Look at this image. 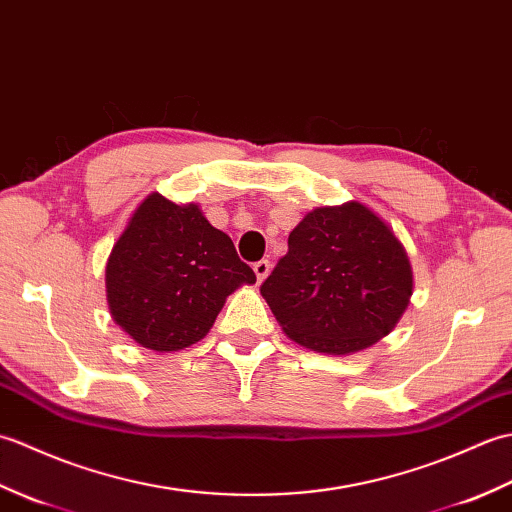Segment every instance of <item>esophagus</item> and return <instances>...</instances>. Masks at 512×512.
<instances>
[{
    "label": "esophagus",
    "mask_w": 512,
    "mask_h": 512,
    "mask_svg": "<svg viewBox=\"0 0 512 512\" xmlns=\"http://www.w3.org/2000/svg\"><path fill=\"white\" fill-rule=\"evenodd\" d=\"M253 270H255V275H257V281H259V284H262V281L270 275V262H268V259H262V262H257L253 266Z\"/></svg>",
    "instance_id": "obj_1"
}]
</instances>
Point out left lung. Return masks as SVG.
Listing matches in <instances>:
<instances>
[{
  "mask_svg": "<svg viewBox=\"0 0 512 512\" xmlns=\"http://www.w3.org/2000/svg\"><path fill=\"white\" fill-rule=\"evenodd\" d=\"M259 290L288 339L347 356L396 328L409 306L413 270L394 228L350 200L303 217Z\"/></svg>",
  "mask_w": 512,
  "mask_h": 512,
  "instance_id": "8db88e82",
  "label": "left lung"
}]
</instances>
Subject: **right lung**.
<instances>
[{
    "label": "right lung",
    "mask_w": 512,
    "mask_h": 512,
    "mask_svg": "<svg viewBox=\"0 0 512 512\" xmlns=\"http://www.w3.org/2000/svg\"><path fill=\"white\" fill-rule=\"evenodd\" d=\"M255 281L233 239L211 226L198 204L160 193L138 204L105 266L114 323L154 352L202 341L226 297Z\"/></svg>",
    "instance_id": "right-lung-1"
}]
</instances>
